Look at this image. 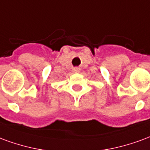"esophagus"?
Instances as JSON below:
<instances>
[{
	"label": "esophagus",
	"mask_w": 150,
	"mask_h": 150,
	"mask_svg": "<svg viewBox=\"0 0 150 150\" xmlns=\"http://www.w3.org/2000/svg\"><path fill=\"white\" fill-rule=\"evenodd\" d=\"M80 71H81V69H80L79 68H74V69H73L74 73H80Z\"/></svg>",
	"instance_id": "esophagus-1"
}]
</instances>
